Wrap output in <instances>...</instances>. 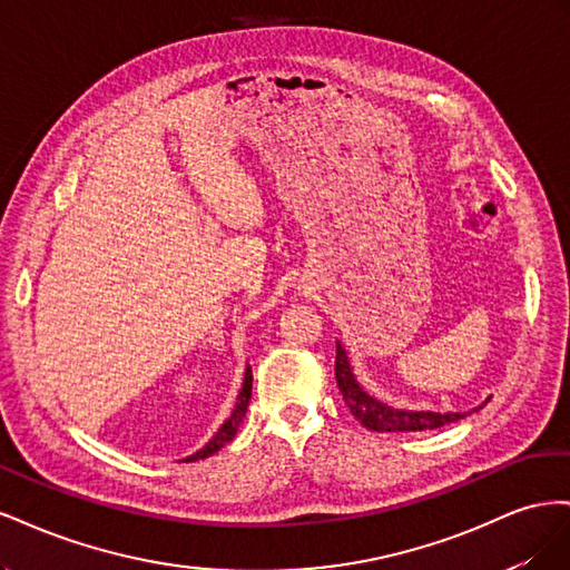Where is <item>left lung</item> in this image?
Returning <instances> with one entry per match:
<instances>
[{
    "mask_svg": "<svg viewBox=\"0 0 570 570\" xmlns=\"http://www.w3.org/2000/svg\"><path fill=\"white\" fill-rule=\"evenodd\" d=\"M335 377H337V387L342 392V400L350 406L352 416L364 428L375 430V433H419V430H435L446 423H456L471 413V411L469 413L409 411V409H394L381 400H375V396L368 394L356 381V375L350 364V356H347V352H344L342 342H337ZM485 404H488V400L480 406H475L473 411L482 409Z\"/></svg>",
    "mask_w": 570,
    "mask_h": 570,
    "instance_id": "obj_1",
    "label": "left lung"
}]
</instances>
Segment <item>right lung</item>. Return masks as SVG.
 Masks as SVG:
<instances>
[{
  "mask_svg": "<svg viewBox=\"0 0 570 570\" xmlns=\"http://www.w3.org/2000/svg\"><path fill=\"white\" fill-rule=\"evenodd\" d=\"M249 400H252V368L247 366L243 390H239V394H237V402H235V409H233L230 416L223 421V425L216 430V435L209 442H206L202 450H197L193 456H185L183 461H199V459H206V456L216 454L218 450H223V446H226L235 438L239 423H243L247 406H249Z\"/></svg>",
  "mask_w": 570,
  "mask_h": 570,
  "instance_id": "add662e5",
  "label": "right lung"
}]
</instances>
